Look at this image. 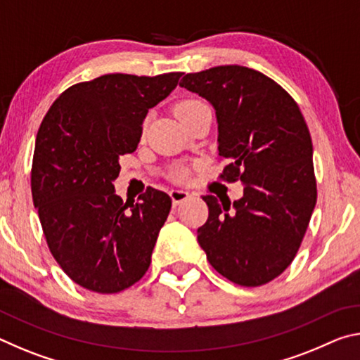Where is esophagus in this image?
I'll list each match as a JSON object with an SVG mask.
<instances>
[{
  "instance_id": "esophagus-1",
  "label": "esophagus",
  "mask_w": 360,
  "mask_h": 360,
  "mask_svg": "<svg viewBox=\"0 0 360 360\" xmlns=\"http://www.w3.org/2000/svg\"><path fill=\"white\" fill-rule=\"evenodd\" d=\"M169 197H172V200H173V205L178 206L181 203L187 202V200L192 197V193L187 191H182V188H173V191L169 192Z\"/></svg>"
}]
</instances>
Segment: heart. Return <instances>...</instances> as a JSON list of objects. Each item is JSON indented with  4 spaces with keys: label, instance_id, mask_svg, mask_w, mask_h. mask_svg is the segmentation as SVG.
<instances>
[{
    "label": "heart",
    "instance_id": "b5f03b06",
    "mask_svg": "<svg viewBox=\"0 0 360 360\" xmlns=\"http://www.w3.org/2000/svg\"><path fill=\"white\" fill-rule=\"evenodd\" d=\"M202 106H205V105L198 100H184V101H181V103H178V105H176V115H178L179 120L182 122ZM144 129H146V124H144ZM178 174L182 176V174H184V172H179Z\"/></svg>",
    "mask_w": 360,
    "mask_h": 360
}]
</instances>
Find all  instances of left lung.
<instances>
[{"mask_svg":"<svg viewBox=\"0 0 360 360\" xmlns=\"http://www.w3.org/2000/svg\"><path fill=\"white\" fill-rule=\"evenodd\" d=\"M179 85L214 108L219 155L230 160L221 178L245 184L231 206L203 197L210 216L198 245L231 283H270L294 260L318 198L300 108L273 79L240 65L191 72Z\"/></svg>","mask_w":360,"mask_h":360,"instance_id":"left-lung-1","label":"left lung"}]
</instances>
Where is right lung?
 Instances as JSON below:
<instances>
[{"instance_id":"obj_1","label":"right lung","mask_w":360,"mask_h":360,"mask_svg":"<svg viewBox=\"0 0 360 360\" xmlns=\"http://www.w3.org/2000/svg\"><path fill=\"white\" fill-rule=\"evenodd\" d=\"M182 72L154 77L105 75L66 89L36 135L32 195L47 246L76 284L115 294L144 276L172 210L149 187L139 203L115 195L119 158L138 148L150 108Z\"/></svg>"}]
</instances>
